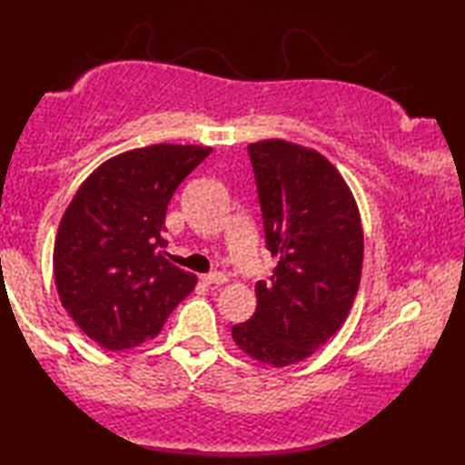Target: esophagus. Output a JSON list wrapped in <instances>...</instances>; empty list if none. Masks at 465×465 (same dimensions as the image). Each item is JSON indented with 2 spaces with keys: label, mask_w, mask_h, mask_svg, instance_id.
I'll return each mask as SVG.
<instances>
[{
  "label": "esophagus",
  "mask_w": 465,
  "mask_h": 465,
  "mask_svg": "<svg viewBox=\"0 0 465 465\" xmlns=\"http://www.w3.org/2000/svg\"><path fill=\"white\" fill-rule=\"evenodd\" d=\"M203 279V283L205 285H222V283H226L228 282V277L224 275V272H209V275H203L201 277Z\"/></svg>",
  "instance_id": "esophagus-1"
}]
</instances>
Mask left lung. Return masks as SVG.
Instances as JSON below:
<instances>
[{"label":"left lung","mask_w":465,"mask_h":465,"mask_svg":"<svg viewBox=\"0 0 465 465\" xmlns=\"http://www.w3.org/2000/svg\"><path fill=\"white\" fill-rule=\"evenodd\" d=\"M247 152L277 266L269 283H256V313L232 326V341L252 360L282 368L342 328L360 288L364 231L351 188L320 152L285 139Z\"/></svg>","instance_id":"8db88e82"}]
</instances>
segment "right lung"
<instances>
[{
  "label": "right lung",
  "instance_id": "add662e5",
  "mask_svg": "<svg viewBox=\"0 0 465 465\" xmlns=\"http://www.w3.org/2000/svg\"><path fill=\"white\" fill-rule=\"evenodd\" d=\"M207 145L154 143L107 158L82 182L54 239L61 304L110 351L154 339L196 275L169 262L164 215Z\"/></svg>",
  "mask_w": 465,
  "mask_h": 465
}]
</instances>
